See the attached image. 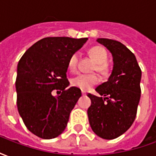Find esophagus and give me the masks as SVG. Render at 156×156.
I'll return each instance as SVG.
<instances>
[{
    "label": "esophagus",
    "instance_id": "1",
    "mask_svg": "<svg viewBox=\"0 0 156 156\" xmlns=\"http://www.w3.org/2000/svg\"><path fill=\"white\" fill-rule=\"evenodd\" d=\"M82 94L85 95V94H86V92H85V91H82Z\"/></svg>",
    "mask_w": 156,
    "mask_h": 156
}]
</instances>
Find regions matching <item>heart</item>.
Returning <instances> with one entry per match:
<instances>
[{
	"label": "heart",
	"instance_id": "1",
	"mask_svg": "<svg viewBox=\"0 0 156 156\" xmlns=\"http://www.w3.org/2000/svg\"><path fill=\"white\" fill-rule=\"evenodd\" d=\"M88 54L95 62H96V69L101 73H105L108 72V52L105 48L102 46H94L88 50ZM78 56L77 53L71 55L68 62V68L69 71L75 72L78 67ZM99 78L97 74H85L82 73L72 79V85L76 88H80L83 91L88 89L98 83Z\"/></svg>",
	"mask_w": 156,
	"mask_h": 156
}]
</instances>
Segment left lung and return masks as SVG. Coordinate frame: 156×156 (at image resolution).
Segmentation results:
<instances>
[{"mask_svg": "<svg viewBox=\"0 0 156 156\" xmlns=\"http://www.w3.org/2000/svg\"><path fill=\"white\" fill-rule=\"evenodd\" d=\"M97 41L111 51L114 68L108 81L96 88L104 98L88 94L91 99L88 120L98 136L114 140L135 119L141 95V69L134 53L121 42L108 38Z\"/></svg>", "mask_w": 156, "mask_h": 156, "instance_id": "8db88e82", "label": "left lung"}]
</instances>
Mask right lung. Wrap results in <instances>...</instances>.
<instances>
[{
	"instance_id": "right-lung-1",
	"label": "right lung",
	"mask_w": 156,
	"mask_h": 156,
	"mask_svg": "<svg viewBox=\"0 0 156 156\" xmlns=\"http://www.w3.org/2000/svg\"><path fill=\"white\" fill-rule=\"evenodd\" d=\"M88 38L45 37L27 49L17 65L16 105L26 127L45 140L58 137L68 124L70 113L82 93L67 78L71 55ZM53 90L61 94L52 96Z\"/></svg>"
}]
</instances>
